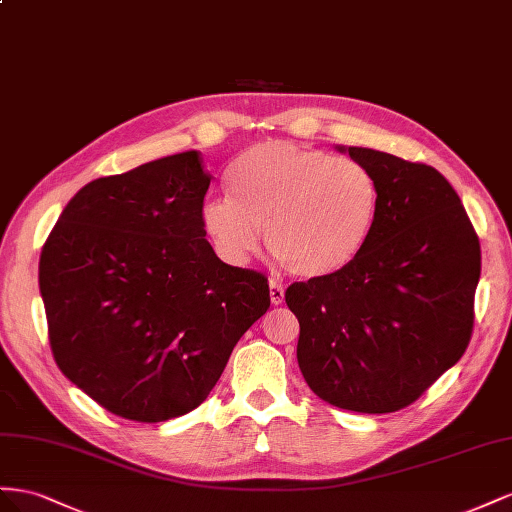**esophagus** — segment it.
<instances>
[{"label": "esophagus", "instance_id": "obj_1", "mask_svg": "<svg viewBox=\"0 0 512 512\" xmlns=\"http://www.w3.org/2000/svg\"><path fill=\"white\" fill-rule=\"evenodd\" d=\"M283 300H285V287L281 283L270 281V302L274 306H279V304H283Z\"/></svg>", "mask_w": 512, "mask_h": 512}]
</instances>
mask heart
<instances>
[{"label":"heart","instance_id":"obj_1","mask_svg":"<svg viewBox=\"0 0 512 512\" xmlns=\"http://www.w3.org/2000/svg\"><path fill=\"white\" fill-rule=\"evenodd\" d=\"M233 197L208 199L201 227L229 266L248 264L266 244L300 279H321L354 261L373 229L379 191L352 158L266 141L231 167Z\"/></svg>","mask_w":512,"mask_h":512}]
</instances>
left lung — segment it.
Segmentation results:
<instances>
[{"mask_svg": "<svg viewBox=\"0 0 512 512\" xmlns=\"http://www.w3.org/2000/svg\"><path fill=\"white\" fill-rule=\"evenodd\" d=\"M377 182L379 206L354 261L294 283L298 364L326 403L388 414L455 367L472 337L480 244L444 175L371 148H343Z\"/></svg>", "mask_w": 512, "mask_h": 512, "instance_id": "left-lung-1", "label": "left lung"}]
</instances>
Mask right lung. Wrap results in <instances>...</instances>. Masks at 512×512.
Segmentation results:
<instances>
[{
    "instance_id": "add662e5",
    "label": "right lung",
    "mask_w": 512,
    "mask_h": 512,
    "mask_svg": "<svg viewBox=\"0 0 512 512\" xmlns=\"http://www.w3.org/2000/svg\"><path fill=\"white\" fill-rule=\"evenodd\" d=\"M197 150L85 184L42 246L53 358L107 412L165 422L208 399L268 279L223 264L201 227Z\"/></svg>"
}]
</instances>
